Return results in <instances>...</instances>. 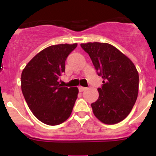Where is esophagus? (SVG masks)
Masks as SVG:
<instances>
[{
  "instance_id": "obj_1",
  "label": "esophagus",
  "mask_w": 156,
  "mask_h": 156,
  "mask_svg": "<svg viewBox=\"0 0 156 156\" xmlns=\"http://www.w3.org/2000/svg\"><path fill=\"white\" fill-rule=\"evenodd\" d=\"M87 88L84 87H79V90L80 92H83V91H84L85 90H86Z\"/></svg>"
}]
</instances>
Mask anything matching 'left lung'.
<instances>
[{"label": "left lung", "mask_w": 156, "mask_h": 156, "mask_svg": "<svg viewBox=\"0 0 156 156\" xmlns=\"http://www.w3.org/2000/svg\"><path fill=\"white\" fill-rule=\"evenodd\" d=\"M89 55L103 84L91 107L103 123L115 124L129 114L138 94L139 75L134 64L116 48L107 43L81 44Z\"/></svg>", "instance_id": "1"}]
</instances>
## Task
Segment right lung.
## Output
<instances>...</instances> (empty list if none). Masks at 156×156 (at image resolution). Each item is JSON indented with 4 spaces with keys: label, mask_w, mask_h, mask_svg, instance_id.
Returning a JSON list of instances; mask_svg holds the SVG:
<instances>
[{
    "label": "right lung",
    "mask_w": 156,
    "mask_h": 156,
    "mask_svg": "<svg viewBox=\"0 0 156 156\" xmlns=\"http://www.w3.org/2000/svg\"><path fill=\"white\" fill-rule=\"evenodd\" d=\"M77 44L52 45L36 55L23 70L21 87L33 114L50 126L62 123L70 116L78 88L59 84L65 63Z\"/></svg>",
    "instance_id": "1"
}]
</instances>
